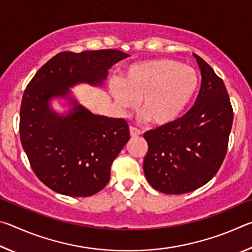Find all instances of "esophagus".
I'll list each match as a JSON object with an SVG mask.
<instances>
[{"mask_svg":"<svg viewBox=\"0 0 252 252\" xmlns=\"http://www.w3.org/2000/svg\"><path fill=\"white\" fill-rule=\"evenodd\" d=\"M140 134H141V131L136 129V127H130V135L132 136V138H135V136H139Z\"/></svg>","mask_w":252,"mask_h":252,"instance_id":"obj_1","label":"esophagus"}]
</instances>
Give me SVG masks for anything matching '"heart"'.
Instances as JSON below:
<instances>
[{
	"instance_id": "obj_1",
	"label": "heart",
	"mask_w": 252,
	"mask_h": 252,
	"mask_svg": "<svg viewBox=\"0 0 252 252\" xmlns=\"http://www.w3.org/2000/svg\"><path fill=\"white\" fill-rule=\"evenodd\" d=\"M199 82L193 67L171 59H153L127 66L121 81L110 83V93L123 111L134 109L141 100L142 120L167 126L185 113Z\"/></svg>"
}]
</instances>
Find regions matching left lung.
I'll use <instances>...</instances> for the list:
<instances>
[{"label": "left lung", "instance_id": "1", "mask_svg": "<svg viewBox=\"0 0 252 252\" xmlns=\"http://www.w3.org/2000/svg\"><path fill=\"white\" fill-rule=\"evenodd\" d=\"M201 70V89L182 118L144 133L148 153L143 171L156 190L191 192L216 176L227 153L233 112L223 81L193 54Z\"/></svg>", "mask_w": 252, "mask_h": 252}]
</instances>
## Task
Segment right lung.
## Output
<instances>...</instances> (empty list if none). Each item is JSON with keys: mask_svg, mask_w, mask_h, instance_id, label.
<instances>
[{"mask_svg": "<svg viewBox=\"0 0 252 252\" xmlns=\"http://www.w3.org/2000/svg\"><path fill=\"white\" fill-rule=\"evenodd\" d=\"M129 55L118 50L61 52L30 81L20 110V138L32 170L46 187L90 197L110 180L111 164L129 141L123 119L92 113L71 89L102 87L108 70ZM58 101L62 113L53 108Z\"/></svg>", "mask_w": 252, "mask_h": 252, "instance_id": "add662e5", "label": "right lung"}]
</instances>
